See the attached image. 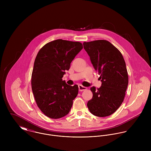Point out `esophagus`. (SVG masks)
<instances>
[{
    "mask_svg": "<svg viewBox=\"0 0 151 151\" xmlns=\"http://www.w3.org/2000/svg\"><path fill=\"white\" fill-rule=\"evenodd\" d=\"M78 88H79V91H83L86 90V89H87L86 87L83 86L82 85H79V86H78Z\"/></svg>",
    "mask_w": 151,
    "mask_h": 151,
    "instance_id": "esophagus-1",
    "label": "esophagus"
}]
</instances>
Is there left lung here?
Returning <instances> with one entry per match:
<instances>
[{"label":"left lung","instance_id":"obj_1","mask_svg":"<svg viewBox=\"0 0 151 151\" xmlns=\"http://www.w3.org/2000/svg\"><path fill=\"white\" fill-rule=\"evenodd\" d=\"M95 70L101 79L102 86L91 88L92 98L87 103L90 112L98 117L114 113L124 101L129 84V76L121 52L106 40L83 43Z\"/></svg>","mask_w":151,"mask_h":151}]
</instances>
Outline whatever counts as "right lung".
Here are the masks:
<instances>
[{
  "instance_id": "obj_1",
  "label": "right lung",
  "mask_w": 151,
  "mask_h": 151,
  "mask_svg": "<svg viewBox=\"0 0 151 151\" xmlns=\"http://www.w3.org/2000/svg\"><path fill=\"white\" fill-rule=\"evenodd\" d=\"M83 48L81 42L57 40L45 45L36 56L32 90L37 106L49 118L63 117L72 107L78 86L67 85L62 78Z\"/></svg>"
}]
</instances>
